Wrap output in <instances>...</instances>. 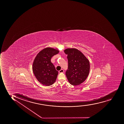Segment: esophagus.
I'll list each match as a JSON object with an SVG mask.
<instances>
[{
    "mask_svg": "<svg viewBox=\"0 0 124 124\" xmlns=\"http://www.w3.org/2000/svg\"><path fill=\"white\" fill-rule=\"evenodd\" d=\"M59 73H63L64 72V70H63V69H61V70L59 71Z\"/></svg>",
    "mask_w": 124,
    "mask_h": 124,
    "instance_id": "34e87169",
    "label": "esophagus"
}]
</instances>
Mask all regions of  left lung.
Wrapping results in <instances>:
<instances>
[{"label":"left lung","instance_id":"obj_1","mask_svg":"<svg viewBox=\"0 0 124 124\" xmlns=\"http://www.w3.org/2000/svg\"><path fill=\"white\" fill-rule=\"evenodd\" d=\"M64 52L67 54L68 66L66 75L70 84L77 85L84 82L90 71L89 62L84 54L75 48H67Z\"/></svg>","mask_w":124,"mask_h":124}]
</instances>
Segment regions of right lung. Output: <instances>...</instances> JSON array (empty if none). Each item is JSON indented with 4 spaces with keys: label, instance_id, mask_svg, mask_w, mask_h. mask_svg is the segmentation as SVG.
Here are the masks:
<instances>
[{
    "label": "right lung",
    "instance_id": "obj_1",
    "mask_svg": "<svg viewBox=\"0 0 124 124\" xmlns=\"http://www.w3.org/2000/svg\"><path fill=\"white\" fill-rule=\"evenodd\" d=\"M59 52L58 50L47 47L40 51L34 59L33 72L39 82L43 85L49 86L55 81L58 71L51 62V59Z\"/></svg>",
    "mask_w": 124,
    "mask_h": 124
}]
</instances>
